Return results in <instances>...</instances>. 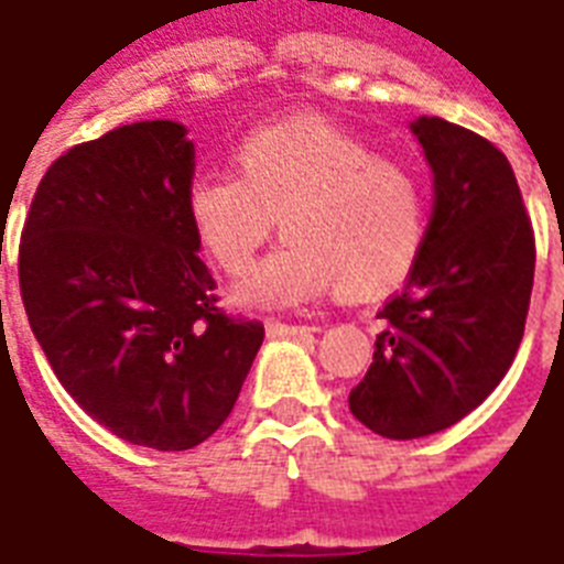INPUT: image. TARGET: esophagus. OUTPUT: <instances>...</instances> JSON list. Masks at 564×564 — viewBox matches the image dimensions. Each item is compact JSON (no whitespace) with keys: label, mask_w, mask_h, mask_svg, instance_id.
<instances>
[{"label":"esophagus","mask_w":564,"mask_h":564,"mask_svg":"<svg viewBox=\"0 0 564 564\" xmlns=\"http://www.w3.org/2000/svg\"><path fill=\"white\" fill-rule=\"evenodd\" d=\"M305 332H314V326H305V323L268 321V335H273V338H282V335H305Z\"/></svg>","instance_id":"obj_1"}]
</instances>
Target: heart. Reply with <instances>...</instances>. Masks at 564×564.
<instances>
[{
  "instance_id": "obj_1",
  "label": "heart",
  "mask_w": 564,
  "mask_h": 564,
  "mask_svg": "<svg viewBox=\"0 0 564 564\" xmlns=\"http://www.w3.org/2000/svg\"><path fill=\"white\" fill-rule=\"evenodd\" d=\"M205 256L243 276L282 226L288 235L238 300L296 305L326 294H382L421 259L430 196L409 164L314 117L256 126L235 143V173H203L185 191Z\"/></svg>"
}]
</instances>
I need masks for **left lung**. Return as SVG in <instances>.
Instances as JSON below:
<instances>
[{
  "instance_id": "8db88e82",
  "label": "left lung",
  "mask_w": 564,
  "mask_h": 564,
  "mask_svg": "<svg viewBox=\"0 0 564 564\" xmlns=\"http://www.w3.org/2000/svg\"><path fill=\"white\" fill-rule=\"evenodd\" d=\"M432 176L430 229L409 282L377 317L386 329L350 412L386 438L453 426L486 400L521 347L535 235L512 164L482 134L421 117L412 123Z\"/></svg>"
}]
</instances>
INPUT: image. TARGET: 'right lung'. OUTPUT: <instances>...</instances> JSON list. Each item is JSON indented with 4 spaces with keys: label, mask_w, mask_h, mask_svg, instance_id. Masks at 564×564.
Instances as JSON below:
<instances>
[{
    "label": "right lung",
    "mask_w": 564,
    "mask_h": 564,
    "mask_svg": "<svg viewBox=\"0 0 564 564\" xmlns=\"http://www.w3.org/2000/svg\"><path fill=\"white\" fill-rule=\"evenodd\" d=\"M120 126L52 161L20 238V294L67 394L117 438L191 449L229 417L264 326L217 305L185 191L194 143Z\"/></svg>",
    "instance_id": "obj_1"
}]
</instances>
